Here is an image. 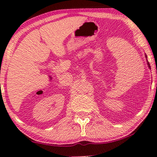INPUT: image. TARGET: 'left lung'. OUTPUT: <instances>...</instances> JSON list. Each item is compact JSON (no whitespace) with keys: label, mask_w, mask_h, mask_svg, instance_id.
<instances>
[{"label":"left lung","mask_w":157,"mask_h":157,"mask_svg":"<svg viewBox=\"0 0 157 157\" xmlns=\"http://www.w3.org/2000/svg\"><path fill=\"white\" fill-rule=\"evenodd\" d=\"M145 55V58H146V60H147V65H148V67H149V68L150 69H151V68H150V63H149V62H148V61H147V55Z\"/></svg>","instance_id":"1"}]
</instances>
